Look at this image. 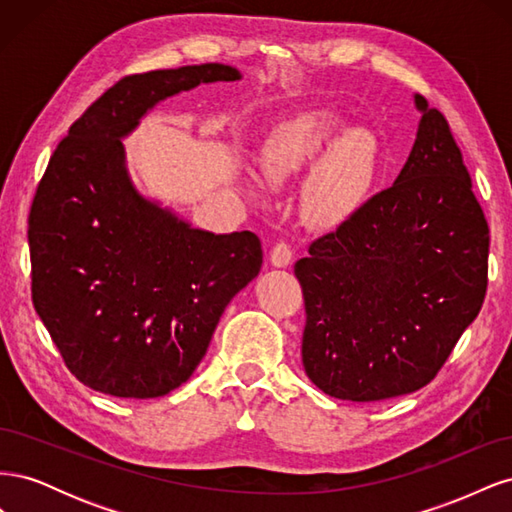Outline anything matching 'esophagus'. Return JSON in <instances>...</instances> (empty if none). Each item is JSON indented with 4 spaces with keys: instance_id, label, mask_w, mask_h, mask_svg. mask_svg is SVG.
Wrapping results in <instances>:
<instances>
[{
    "instance_id": "esophagus-1",
    "label": "esophagus",
    "mask_w": 512,
    "mask_h": 512,
    "mask_svg": "<svg viewBox=\"0 0 512 512\" xmlns=\"http://www.w3.org/2000/svg\"><path fill=\"white\" fill-rule=\"evenodd\" d=\"M292 256H294V252H292L290 243H286V241L275 243L271 250V265L273 267H288L292 262Z\"/></svg>"
}]
</instances>
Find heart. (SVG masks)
Listing matches in <instances>:
<instances>
[{
    "label": "heart",
    "mask_w": 512,
    "mask_h": 512,
    "mask_svg": "<svg viewBox=\"0 0 512 512\" xmlns=\"http://www.w3.org/2000/svg\"><path fill=\"white\" fill-rule=\"evenodd\" d=\"M320 152L323 158L309 175L305 203L316 222H331L359 205L374 183L380 145L369 130H346L344 119L331 108H312L277 123L260 149V166L269 181L280 183L301 175ZM252 190L262 194L265 185L252 181Z\"/></svg>",
    "instance_id": "obj_1"
}]
</instances>
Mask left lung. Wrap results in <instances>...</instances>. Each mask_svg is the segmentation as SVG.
Here are the masks:
<instances>
[{"instance_id": "left-lung-1", "label": "left lung", "mask_w": 512, "mask_h": 512, "mask_svg": "<svg viewBox=\"0 0 512 512\" xmlns=\"http://www.w3.org/2000/svg\"><path fill=\"white\" fill-rule=\"evenodd\" d=\"M389 190L309 245L303 367L320 391L380 401L436 378L487 292L489 226L448 121L423 96Z\"/></svg>"}]
</instances>
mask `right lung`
<instances>
[{"label":"right lung","mask_w":512,"mask_h":512,"mask_svg":"<svg viewBox=\"0 0 512 512\" xmlns=\"http://www.w3.org/2000/svg\"><path fill=\"white\" fill-rule=\"evenodd\" d=\"M224 64L123 76L76 119L29 211L32 301L66 367L104 395L162 397L188 380L226 305L262 265L250 230L213 235L136 192L121 138Z\"/></svg>","instance_id":"right-lung-1"}]
</instances>
